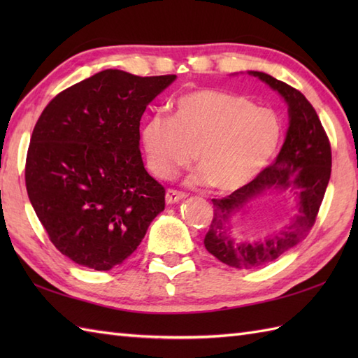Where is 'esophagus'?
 I'll list each match as a JSON object with an SVG mask.
<instances>
[{"label": "esophagus", "mask_w": 358, "mask_h": 358, "mask_svg": "<svg viewBox=\"0 0 358 358\" xmlns=\"http://www.w3.org/2000/svg\"><path fill=\"white\" fill-rule=\"evenodd\" d=\"M186 195L183 192H178V191H173V189H167L166 192V203L167 204H175L181 200H185Z\"/></svg>", "instance_id": "1"}]
</instances>
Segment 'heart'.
<instances>
[{
  "label": "heart",
  "mask_w": 358,
  "mask_h": 358,
  "mask_svg": "<svg viewBox=\"0 0 358 358\" xmlns=\"http://www.w3.org/2000/svg\"><path fill=\"white\" fill-rule=\"evenodd\" d=\"M280 121L271 109L218 89H195L173 103V115L152 113L141 126V146L150 172L171 178L196 162L191 186L212 185L235 192L255 180L275 152Z\"/></svg>",
  "instance_id": "heart-1"
}]
</instances>
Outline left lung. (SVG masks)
<instances>
[{
  "instance_id": "8db88e82",
  "label": "left lung",
  "mask_w": 358,
  "mask_h": 358,
  "mask_svg": "<svg viewBox=\"0 0 358 358\" xmlns=\"http://www.w3.org/2000/svg\"><path fill=\"white\" fill-rule=\"evenodd\" d=\"M249 75L266 83L287 104L289 127L275 162L255 180L224 199H214V218L204 246L220 262L237 269L262 268L306 237L323 201L331 178V144L315 109L300 90L264 72ZM271 192L292 194L296 215L275 234L260 241L240 239L236 222L260 196Z\"/></svg>"
}]
</instances>
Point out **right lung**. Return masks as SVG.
I'll return each instance as SVG.
<instances>
[{
    "label": "right lung",
    "instance_id": "obj_1",
    "mask_svg": "<svg viewBox=\"0 0 358 358\" xmlns=\"http://www.w3.org/2000/svg\"><path fill=\"white\" fill-rule=\"evenodd\" d=\"M175 78L106 69L58 94L38 118L27 195L53 246L73 263L121 264L164 210V187L143 164L140 120Z\"/></svg>",
    "mask_w": 358,
    "mask_h": 358
}]
</instances>
